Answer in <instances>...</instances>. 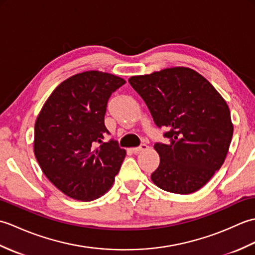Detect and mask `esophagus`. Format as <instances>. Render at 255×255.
Here are the masks:
<instances>
[{
  "label": "esophagus",
  "instance_id": "esophagus-1",
  "mask_svg": "<svg viewBox=\"0 0 255 255\" xmlns=\"http://www.w3.org/2000/svg\"><path fill=\"white\" fill-rule=\"evenodd\" d=\"M148 148V145L145 144V143H141L139 145V147H136V148H131V150L133 151V152H139V151H141V150H145Z\"/></svg>",
  "mask_w": 255,
  "mask_h": 255
}]
</instances>
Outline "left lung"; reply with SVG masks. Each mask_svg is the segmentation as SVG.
Returning a JSON list of instances; mask_svg holds the SVG:
<instances>
[{
  "instance_id": "left-lung-1",
  "label": "left lung",
  "mask_w": 255,
  "mask_h": 255,
  "mask_svg": "<svg viewBox=\"0 0 255 255\" xmlns=\"http://www.w3.org/2000/svg\"><path fill=\"white\" fill-rule=\"evenodd\" d=\"M141 96L163 136L154 143L160 164L151 180L163 191L191 194L224 164L234 134L229 107L203 75L184 67L128 80Z\"/></svg>"
}]
</instances>
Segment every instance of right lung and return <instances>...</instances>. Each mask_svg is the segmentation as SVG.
I'll list each match as a JSON object with an SVG mask.
<instances>
[{"label": "right lung", "mask_w": 255, "mask_h": 255, "mask_svg": "<svg viewBox=\"0 0 255 255\" xmlns=\"http://www.w3.org/2000/svg\"><path fill=\"white\" fill-rule=\"evenodd\" d=\"M125 83L110 73L82 72L59 84L42 106L35 124V156L67 196L90 202L115 181L126 151L116 140H102L110 134L104 123L107 102Z\"/></svg>", "instance_id": "1"}]
</instances>
